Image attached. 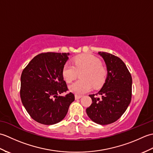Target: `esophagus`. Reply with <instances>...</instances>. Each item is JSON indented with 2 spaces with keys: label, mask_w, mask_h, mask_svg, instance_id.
I'll use <instances>...</instances> for the list:
<instances>
[{
  "label": "esophagus",
  "mask_w": 153,
  "mask_h": 153,
  "mask_svg": "<svg viewBox=\"0 0 153 153\" xmlns=\"http://www.w3.org/2000/svg\"><path fill=\"white\" fill-rule=\"evenodd\" d=\"M81 97H82V95H75V99H76V100L80 99Z\"/></svg>",
  "instance_id": "1"
}]
</instances>
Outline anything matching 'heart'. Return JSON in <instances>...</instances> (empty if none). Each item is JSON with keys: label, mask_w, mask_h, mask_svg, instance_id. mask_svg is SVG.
I'll use <instances>...</instances> for the list:
<instances>
[{"label": "heart", "mask_w": 153, "mask_h": 153, "mask_svg": "<svg viewBox=\"0 0 153 153\" xmlns=\"http://www.w3.org/2000/svg\"><path fill=\"white\" fill-rule=\"evenodd\" d=\"M73 63L74 66L66 62L62 68V76L67 83H71L82 72L79 76L81 79L70 85V91L81 95L90 91L92 84L99 87L105 82L107 70L98 58L92 54H82L75 57Z\"/></svg>", "instance_id": "b5f03b06"}]
</instances>
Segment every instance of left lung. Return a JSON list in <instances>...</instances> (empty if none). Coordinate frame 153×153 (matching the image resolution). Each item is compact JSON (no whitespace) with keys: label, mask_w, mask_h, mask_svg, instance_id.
<instances>
[{"label":"left lung","mask_w":153,"mask_h":153,"mask_svg":"<svg viewBox=\"0 0 153 153\" xmlns=\"http://www.w3.org/2000/svg\"><path fill=\"white\" fill-rule=\"evenodd\" d=\"M107 68L105 83L98 93L89 95L92 104L86 109L90 119L100 125L118 120L128 108L131 99L132 78L124 62L118 56L99 52ZM100 94V99L96 95Z\"/></svg>","instance_id":"obj_1"}]
</instances>
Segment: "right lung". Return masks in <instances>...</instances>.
<instances>
[{
    "label": "right lung",
    "mask_w": 153,
    "mask_h": 153,
    "mask_svg": "<svg viewBox=\"0 0 153 153\" xmlns=\"http://www.w3.org/2000/svg\"><path fill=\"white\" fill-rule=\"evenodd\" d=\"M69 53H44L35 56L21 75L20 97L23 105L35 121L45 125L60 122L75 100L62 76Z\"/></svg>",
    "instance_id": "obj_1"
}]
</instances>
